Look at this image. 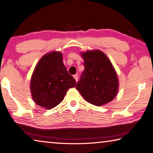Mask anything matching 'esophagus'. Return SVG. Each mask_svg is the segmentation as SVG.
Returning <instances> with one entry per match:
<instances>
[{"label": "esophagus", "instance_id": "1", "mask_svg": "<svg viewBox=\"0 0 153 153\" xmlns=\"http://www.w3.org/2000/svg\"><path fill=\"white\" fill-rule=\"evenodd\" d=\"M74 79H75V81H78V74H74Z\"/></svg>", "mask_w": 153, "mask_h": 153}]
</instances>
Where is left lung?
Masks as SVG:
<instances>
[{
    "instance_id": "8db88e82",
    "label": "left lung",
    "mask_w": 153,
    "mask_h": 153,
    "mask_svg": "<svg viewBox=\"0 0 153 153\" xmlns=\"http://www.w3.org/2000/svg\"><path fill=\"white\" fill-rule=\"evenodd\" d=\"M85 70L76 88L89 103L102 106L116 96L119 81L114 67L103 52L96 50L82 53Z\"/></svg>"
}]
</instances>
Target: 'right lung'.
Segmentation results:
<instances>
[{"mask_svg": "<svg viewBox=\"0 0 153 153\" xmlns=\"http://www.w3.org/2000/svg\"><path fill=\"white\" fill-rule=\"evenodd\" d=\"M75 86L76 81L69 74L59 52H52L40 59L30 82L34 102L47 109L57 106L68 90Z\"/></svg>", "mask_w": 153, "mask_h": 153, "instance_id": "right-lung-1", "label": "right lung"}]
</instances>
